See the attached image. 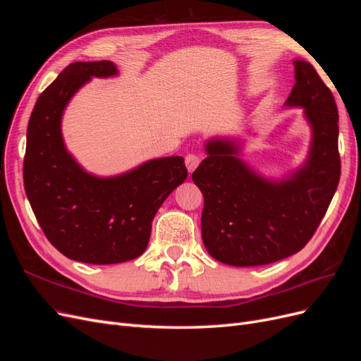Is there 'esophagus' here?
<instances>
[{
    "mask_svg": "<svg viewBox=\"0 0 361 361\" xmlns=\"http://www.w3.org/2000/svg\"><path fill=\"white\" fill-rule=\"evenodd\" d=\"M202 158L199 154H188L187 157H185V164H187V169L190 173H192L195 169L199 167Z\"/></svg>",
    "mask_w": 361,
    "mask_h": 361,
    "instance_id": "obj_1",
    "label": "esophagus"
}]
</instances>
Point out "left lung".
Instances as JSON below:
<instances>
[{
	"label": "left lung",
	"instance_id": "1",
	"mask_svg": "<svg viewBox=\"0 0 361 361\" xmlns=\"http://www.w3.org/2000/svg\"><path fill=\"white\" fill-rule=\"evenodd\" d=\"M295 82L286 105L304 106L313 129L307 164L272 183L235 157L231 141L206 145L207 158L192 180L203 194L202 238L209 255L233 267L285 259L307 244L329 209L341 178L338 114L334 96L307 61H293Z\"/></svg>",
	"mask_w": 361,
	"mask_h": 361
}]
</instances>
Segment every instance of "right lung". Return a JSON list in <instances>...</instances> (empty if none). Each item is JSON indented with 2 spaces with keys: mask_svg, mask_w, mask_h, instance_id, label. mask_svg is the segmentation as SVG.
I'll list each match as a JSON object with an SVG mask.
<instances>
[{
  "mask_svg": "<svg viewBox=\"0 0 361 361\" xmlns=\"http://www.w3.org/2000/svg\"><path fill=\"white\" fill-rule=\"evenodd\" d=\"M111 61H75L39 96L27 129L24 187L48 241L66 257L110 265L145 253L152 220L187 179L182 157L149 161L122 176L87 174L66 152L61 114L92 76H113Z\"/></svg>",
  "mask_w": 361,
  "mask_h": 361,
  "instance_id": "1",
  "label": "right lung"
}]
</instances>
